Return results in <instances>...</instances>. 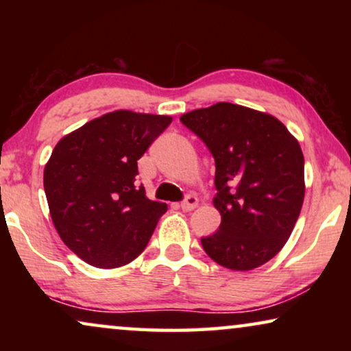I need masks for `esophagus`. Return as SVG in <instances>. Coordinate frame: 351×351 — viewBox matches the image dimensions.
Here are the masks:
<instances>
[{
	"label": "esophagus",
	"instance_id": "34e87169",
	"mask_svg": "<svg viewBox=\"0 0 351 351\" xmlns=\"http://www.w3.org/2000/svg\"><path fill=\"white\" fill-rule=\"evenodd\" d=\"M198 206V198L195 195H186L185 199L180 203L182 210H193Z\"/></svg>",
	"mask_w": 351,
	"mask_h": 351
}]
</instances>
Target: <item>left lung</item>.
<instances>
[{
    "instance_id": "obj_1",
    "label": "left lung",
    "mask_w": 351,
    "mask_h": 351,
    "mask_svg": "<svg viewBox=\"0 0 351 351\" xmlns=\"http://www.w3.org/2000/svg\"><path fill=\"white\" fill-rule=\"evenodd\" d=\"M215 161L214 234L201 238L219 265L246 271L281 251L299 219L305 195L304 155L280 119L228 102L180 117Z\"/></svg>"
}]
</instances>
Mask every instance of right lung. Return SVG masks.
I'll return each mask as SVG.
<instances>
[{
	"label": "right lung",
	"mask_w": 351,
	"mask_h": 351,
	"mask_svg": "<svg viewBox=\"0 0 351 351\" xmlns=\"http://www.w3.org/2000/svg\"><path fill=\"white\" fill-rule=\"evenodd\" d=\"M171 117L117 110L60 138L45 167L54 227L89 265L117 268L141 256L167 204L137 185V161Z\"/></svg>",
	"instance_id": "1"
}]
</instances>
